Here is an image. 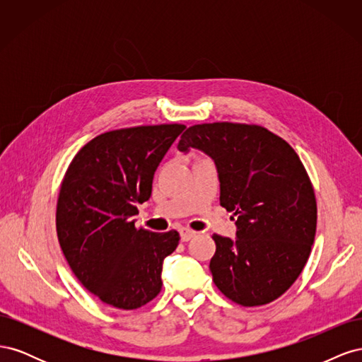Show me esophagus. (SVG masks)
Instances as JSON below:
<instances>
[{
    "instance_id": "34e87169",
    "label": "esophagus",
    "mask_w": 362,
    "mask_h": 362,
    "mask_svg": "<svg viewBox=\"0 0 362 362\" xmlns=\"http://www.w3.org/2000/svg\"><path fill=\"white\" fill-rule=\"evenodd\" d=\"M180 234H181L182 242H189L190 238H193L196 235V231H193V229H189V228H181Z\"/></svg>"
}]
</instances>
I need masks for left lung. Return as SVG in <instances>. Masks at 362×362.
<instances>
[{"instance_id": "1", "label": "left lung", "mask_w": 362, "mask_h": 362, "mask_svg": "<svg viewBox=\"0 0 362 362\" xmlns=\"http://www.w3.org/2000/svg\"><path fill=\"white\" fill-rule=\"evenodd\" d=\"M204 151L217 168L221 205L237 216V238L213 235L216 287L243 306L286 293L311 254L317 204L296 151L264 127L214 122L185 129L178 149Z\"/></svg>"}]
</instances>
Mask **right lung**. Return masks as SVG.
<instances>
[{"mask_svg": "<svg viewBox=\"0 0 362 362\" xmlns=\"http://www.w3.org/2000/svg\"><path fill=\"white\" fill-rule=\"evenodd\" d=\"M185 125L163 124L113 129L86 144L64 173L56 226L71 270L98 299L137 310L161 291L163 259L180 234L136 228L152 192L156 170Z\"/></svg>", "mask_w": 362, "mask_h": 362, "instance_id": "1", "label": "right lung"}]
</instances>
